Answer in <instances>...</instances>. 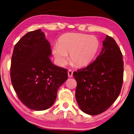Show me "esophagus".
Wrapping results in <instances>:
<instances>
[{
  "label": "esophagus",
  "instance_id": "esophagus-1",
  "mask_svg": "<svg viewBox=\"0 0 134 134\" xmlns=\"http://www.w3.org/2000/svg\"><path fill=\"white\" fill-rule=\"evenodd\" d=\"M68 76L69 78H71L73 76V72H72V70H69L68 71Z\"/></svg>",
  "mask_w": 134,
  "mask_h": 134
}]
</instances>
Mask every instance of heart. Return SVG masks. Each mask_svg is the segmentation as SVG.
Instances as JSON below:
<instances>
[{"label":"heart","instance_id":"obj_1","mask_svg":"<svg viewBox=\"0 0 134 134\" xmlns=\"http://www.w3.org/2000/svg\"><path fill=\"white\" fill-rule=\"evenodd\" d=\"M99 43L97 37L89 35L68 33L59 39L58 44L53 47V53L60 66L66 63L68 54L72 62L78 66H83L92 61L98 51Z\"/></svg>","mask_w":134,"mask_h":134}]
</instances>
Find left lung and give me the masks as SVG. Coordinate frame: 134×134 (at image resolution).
I'll list each match as a JSON object with an SVG mask.
<instances>
[{
	"label": "left lung",
	"instance_id": "8db88e82",
	"mask_svg": "<svg viewBox=\"0 0 134 134\" xmlns=\"http://www.w3.org/2000/svg\"><path fill=\"white\" fill-rule=\"evenodd\" d=\"M99 55L86 68L74 72L75 97L84 113L97 115L115 101L123 83L122 54L112 37L107 35Z\"/></svg>",
	"mask_w": 134,
	"mask_h": 134
}]
</instances>
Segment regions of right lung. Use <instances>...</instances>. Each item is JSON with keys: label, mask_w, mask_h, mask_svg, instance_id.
Here are the masks:
<instances>
[{"label": "right lung", "mask_w": 134, "mask_h": 134, "mask_svg": "<svg viewBox=\"0 0 134 134\" xmlns=\"http://www.w3.org/2000/svg\"><path fill=\"white\" fill-rule=\"evenodd\" d=\"M51 55L50 43L41 29L27 33L14 47L11 82L19 99L28 108H49L59 88L68 79L67 69L53 65Z\"/></svg>", "instance_id": "right-lung-1"}]
</instances>
